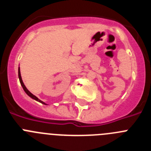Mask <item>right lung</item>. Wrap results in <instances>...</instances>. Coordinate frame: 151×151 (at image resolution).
Instances as JSON below:
<instances>
[{"instance_id":"add662e5","label":"right lung","mask_w":151,"mask_h":151,"mask_svg":"<svg viewBox=\"0 0 151 151\" xmlns=\"http://www.w3.org/2000/svg\"><path fill=\"white\" fill-rule=\"evenodd\" d=\"M18 76H19V82H20V84H21V85H22V88H23L24 91H25V92H26V94H27L28 96H29V97H30L31 98H32L33 100H35V101H38V102L41 103V104H42L47 105V104H45V102H43V101H41V100H39V99H38V97H36V96H35L34 94H32V93H31V92L29 91L28 90L27 88H26V86H25V85H24L23 82H22V77H21V73H20V68H19H19H18Z\"/></svg>"}]
</instances>
